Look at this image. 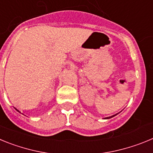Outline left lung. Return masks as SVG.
<instances>
[{
	"mask_svg": "<svg viewBox=\"0 0 153 153\" xmlns=\"http://www.w3.org/2000/svg\"><path fill=\"white\" fill-rule=\"evenodd\" d=\"M116 115H117V114H116ZM116 115H113V116H112V117H106V118H105V119H110V118H112V117H115V116H116Z\"/></svg>",
	"mask_w": 153,
	"mask_h": 153,
	"instance_id": "obj_1",
	"label": "left lung"
}]
</instances>
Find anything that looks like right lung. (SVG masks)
<instances>
[{
	"mask_svg": "<svg viewBox=\"0 0 153 153\" xmlns=\"http://www.w3.org/2000/svg\"><path fill=\"white\" fill-rule=\"evenodd\" d=\"M17 111H18V110H17Z\"/></svg>",
	"mask_w": 153,
	"mask_h": 153,
	"instance_id": "right-lung-1",
	"label": "right lung"
}]
</instances>
